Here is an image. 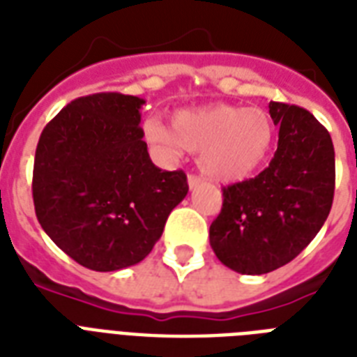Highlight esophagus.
Returning <instances> with one entry per match:
<instances>
[{
    "label": "esophagus",
    "instance_id": "esophagus-1",
    "mask_svg": "<svg viewBox=\"0 0 357 357\" xmlns=\"http://www.w3.org/2000/svg\"><path fill=\"white\" fill-rule=\"evenodd\" d=\"M187 183H189V189H196V187H200L202 183H204V179L200 178V176H195V174H190L189 178H187Z\"/></svg>",
    "mask_w": 357,
    "mask_h": 357
}]
</instances>
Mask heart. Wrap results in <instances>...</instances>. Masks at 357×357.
<instances>
[{
	"label": "heart",
	"mask_w": 357,
	"mask_h": 357,
	"mask_svg": "<svg viewBox=\"0 0 357 357\" xmlns=\"http://www.w3.org/2000/svg\"><path fill=\"white\" fill-rule=\"evenodd\" d=\"M146 139L167 155L200 151V167L217 181H241L263 165L274 140L271 116L255 107L215 103L181 109L172 128L159 120L144 123Z\"/></svg>",
	"instance_id": "1"
}]
</instances>
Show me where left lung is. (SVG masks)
<instances>
[{"mask_svg": "<svg viewBox=\"0 0 357 357\" xmlns=\"http://www.w3.org/2000/svg\"><path fill=\"white\" fill-rule=\"evenodd\" d=\"M280 128L271 165L255 178L224 187L222 211L209 228L218 261L238 274L287 265L326 222L335 189L332 137L302 107L271 102Z\"/></svg>", "mask_w": 357, "mask_h": 357, "instance_id": "left-lung-1", "label": "left lung"}]
</instances>
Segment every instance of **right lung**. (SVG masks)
Returning <instances> with one entry per match:
<instances>
[{"label":"right lung","mask_w":357,"mask_h":357,"mask_svg":"<svg viewBox=\"0 0 357 357\" xmlns=\"http://www.w3.org/2000/svg\"><path fill=\"white\" fill-rule=\"evenodd\" d=\"M144 103L119 92L77 98L38 139L36 218L64 254L91 271L140 263L189 192L181 170L151 162L139 128Z\"/></svg>","instance_id":"1"}]
</instances>
